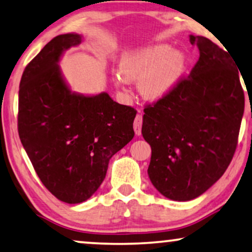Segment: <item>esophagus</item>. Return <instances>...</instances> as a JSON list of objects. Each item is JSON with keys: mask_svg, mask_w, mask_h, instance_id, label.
<instances>
[{"mask_svg": "<svg viewBox=\"0 0 252 252\" xmlns=\"http://www.w3.org/2000/svg\"><path fill=\"white\" fill-rule=\"evenodd\" d=\"M142 122H143L142 115H141V113L136 115L135 120H134V130H135L136 135H140L141 134V129H142Z\"/></svg>", "mask_w": 252, "mask_h": 252, "instance_id": "obj_1", "label": "esophagus"}]
</instances>
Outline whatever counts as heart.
<instances>
[{
    "label": "heart",
    "instance_id": "obj_1",
    "mask_svg": "<svg viewBox=\"0 0 252 252\" xmlns=\"http://www.w3.org/2000/svg\"><path fill=\"white\" fill-rule=\"evenodd\" d=\"M185 66L186 60L181 53H173L168 46H155L126 54L115 81L118 86L141 81L140 92L143 97L159 99L177 86Z\"/></svg>",
    "mask_w": 252,
    "mask_h": 252
}]
</instances>
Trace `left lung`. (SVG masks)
Returning a JSON list of instances; mask_svg holds the SVG:
<instances>
[{
    "instance_id": "left-lung-1",
    "label": "left lung",
    "mask_w": 252,
    "mask_h": 252,
    "mask_svg": "<svg viewBox=\"0 0 252 252\" xmlns=\"http://www.w3.org/2000/svg\"><path fill=\"white\" fill-rule=\"evenodd\" d=\"M199 58L187 77L144 106L151 184L165 197L190 201L225 173L237 147L244 92L235 61L204 36L190 35Z\"/></svg>"
}]
</instances>
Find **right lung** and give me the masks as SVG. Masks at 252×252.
Masks as SVG:
<instances>
[{"mask_svg": "<svg viewBox=\"0 0 252 252\" xmlns=\"http://www.w3.org/2000/svg\"><path fill=\"white\" fill-rule=\"evenodd\" d=\"M81 40L79 34L54 37L27 64L19 85L20 141L44 187L68 204L97 190L109 160L134 137L136 116L106 93H71L57 63Z\"/></svg>", "mask_w": 252, "mask_h": 252, "instance_id": "add662e5", "label": "right lung"}]
</instances>
